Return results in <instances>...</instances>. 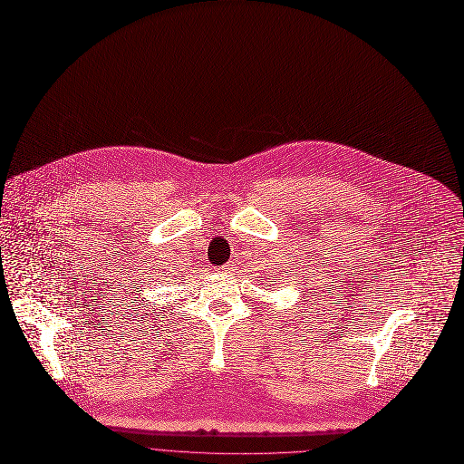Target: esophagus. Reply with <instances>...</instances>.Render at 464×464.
I'll return each instance as SVG.
<instances>
[{"label":"esophagus","mask_w":464,"mask_h":464,"mask_svg":"<svg viewBox=\"0 0 464 464\" xmlns=\"http://www.w3.org/2000/svg\"><path fill=\"white\" fill-rule=\"evenodd\" d=\"M222 271H226V273L233 271V264H226V266H222Z\"/></svg>","instance_id":"obj_1"}]
</instances>
